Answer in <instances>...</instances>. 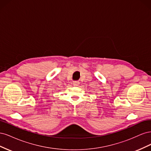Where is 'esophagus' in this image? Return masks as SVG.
Here are the masks:
<instances>
[{
	"label": "esophagus",
	"instance_id": "34e87169",
	"mask_svg": "<svg viewBox=\"0 0 151 151\" xmlns=\"http://www.w3.org/2000/svg\"><path fill=\"white\" fill-rule=\"evenodd\" d=\"M72 84L74 86H78L79 84V81H73Z\"/></svg>",
	"mask_w": 151,
	"mask_h": 151
}]
</instances>
